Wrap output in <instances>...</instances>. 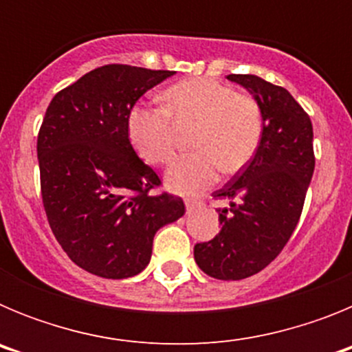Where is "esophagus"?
<instances>
[{
    "label": "esophagus",
    "instance_id": "obj_1",
    "mask_svg": "<svg viewBox=\"0 0 352 352\" xmlns=\"http://www.w3.org/2000/svg\"><path fill=\"white\" fill-rule=\"evenodd\" d=\"M203 206V201L201 199H185V208H186V213H192L194 210H197V208Z\"/></svg>",
    "mask_w": 352,
    "mask_h": 352
}]
</instances>
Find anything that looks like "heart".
I'll return each instance as SVG.
<instances>
[{"label":"heart","mask_w":352,"mask_h":352,"mask_svg":"<svg viewBox=\"0 0 352 352\" xmlns=\"http://www.w3.org/2000/svg\"><path fill=\"white\" fill-rule=\"evenodd\" d=\"M164 105L139 104L126 114L133 151L162 166L176 151V125H195V151L178 158L166 173L176 194H195L217 182L220 170L236 173L254 158L263 139V111L254 96L211 79H188L164 93Z\"/></svg>","instance_id":"1"}]
</instances>
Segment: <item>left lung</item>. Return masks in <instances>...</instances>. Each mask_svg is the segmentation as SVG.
I'll use <instances>...</instances> for the list:
<instances>
[{
  "mask_svg": "<svg viewBox=\"0 0 352 352\" xmlns=\"http://www.w3.org/2000/svg\"><path fill=\"white\" fill-rule=\"evenodd\" d=\"M227 79L261 105L263 139L245 169L213 194L229 208L219 210L222 229L195 245L194 259L213 278L241 280L266 268L296 229L316 158L312 121L287 89L247 74Z\"/></svg>",
  "mask_w": 352,
  "mask_h": 352,
  "instance_id": "obj_1",
  "label": "left lung"
}]
</instances>
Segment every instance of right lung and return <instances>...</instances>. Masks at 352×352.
<instances>
[{"mask_svg":"<svg viewBox=\"0 0 352 352\" xmlns=\"http://www.w3.org/2000/svg\"><path fill=\"white\" fill-rule=\"evenodd\" d=\"M176 72L105 65L61 89L40 126L36 153L42 201L58 243L77 266L129 278L149 264L160 227L185 213L135 155L126 114L148 89Z\"/></svg>","mask_w":352,"mask_h":352,"instance_id":"add662e5","label":"right lung"}]
</instances>
